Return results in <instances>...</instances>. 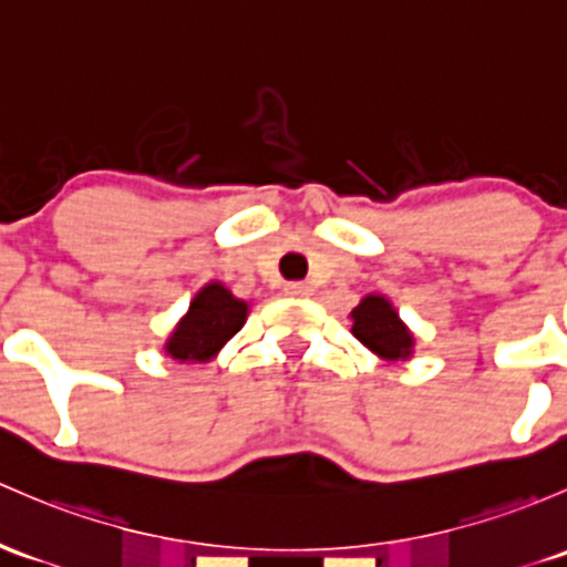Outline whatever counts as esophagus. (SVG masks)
Instances as JSON below:
<instances>
[{"label": "esophagus", "mask_w": 567, "mask_h": 567, "mask_svg": "<svg viewBox=\"0 0 567 567\" xmlns=\"http://www.w3.org/2000/svg\"><path fill=\"white\" fill-rule=\"evenodd\" d=\"M285 293L293 296V299H307V296H312V288L307 282H288L285 285Z\"/></svg>", "instance_id": "esophagus-1"}]
</instances>
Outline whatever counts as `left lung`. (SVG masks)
Instances as JSON below:
<instances>
[{
    "label": "left lung",
    "instance_id": "obj_1",
    "mask_svg": "<svg viewBox=\"0 0 567 567\" xmlns=\"http://www.w3.org/2000/svg\"><path fill=\"white\" fill-rule=\"evenodd\" d=\"M353 337L380 361H410L415 353V333L399 318L396 307L383 293H367L350 312Z\"/></svg>",
    "mask_w": 567,
    "mask_h": 567
}]
</instances>
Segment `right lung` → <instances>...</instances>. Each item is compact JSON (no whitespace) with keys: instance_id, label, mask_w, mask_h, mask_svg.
<instances>
[{"instance_id":"right-lung-1","label":"right lung","mask_w":567,"mask_h":567,"mask_svg":"<svg viewBox=\"0 0 567 567\" xmlns=\"http://www.w3.org/2000/svg\"><path fill=\"white\" fill-rule=\"evenodd\" d=\"M249 303L236 299L223 282L212 279L189 301V309L165 339V355L178 363H208L247 323Z\"/></svg>"}]
</instances>
